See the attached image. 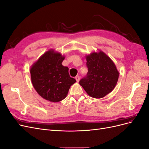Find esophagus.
Segmentation results:
<instances>
[{
  "label": "esophagus",
  "instance_id": "esophagus-1",
  "mask_svg": "<svg viewBox=\"0 0 149 149\" xmlns=\"http://www.w3.org/2000/svg\"><path fill=\"white\" fill-rule=\"evenodd\" d=\"M75 79H76V81H77V82H79V79H80L79 76H76V77H75Z\"/></svg>",
  "mask_w": 149,
  "mask_h": 149
}]
</instances>
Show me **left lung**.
Segmentation results:
<instances>
[{"label":"left lung","mask_w":149,"mask_h":149,"mask_svg":"<svg viewBox=\"0 0 149 149\" xmlns=\"http://www.w3.org/2000/svg\"><path fill=\"white\" fill-rule=\"evenodd\" d=\"M88 73L79 81V84L88 95L101 98L115 88L119 72L109 57L104 53H93L86 56Z\"/></svg>","instance_id":"1"}]
</instances>
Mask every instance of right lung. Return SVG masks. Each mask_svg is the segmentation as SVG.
I'll use <instances>...</instances> for the list:
<instances>
[{
  "instance_id": "1",
  "label": "right lung",
  "mask_w": 149,
  "mask_h": 149,
  "mask_svg": "<svg viewBox=\"0 0 149 149\" xmlns=\"http://www.w3.org/2000/svg\"><path fill=\"white\" fill-rule=\"evenodd\" d=\"M64 59L60 53L51 49L44 53L30 69L34 88L48 101L59 102L64 100L71 86L76 81L70 77L68 68L62 65Z\"/></svg>"
}]
</instances>
